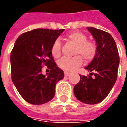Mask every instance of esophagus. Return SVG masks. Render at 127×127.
Segmentation results:
<instances>
[{
	"instance_id": "34e87169",
	"label": "esophagus",
	"mask_w": 127,
	"mask_h": 127,
	"mask_svg": "<svg viewBox=\"0 0 127 127\" xmlns=\"http://www.w3.org/2000/svg\"><path fill=\"white\" fill-rule=\"evenodd\" d=\"M64 75H65V76H68L69 75H70V73H68V72H64Z\"/></svg>"
}]
</instances>
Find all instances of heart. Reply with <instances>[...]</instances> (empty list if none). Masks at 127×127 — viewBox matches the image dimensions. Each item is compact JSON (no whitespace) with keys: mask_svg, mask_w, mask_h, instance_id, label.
Returning <instances> with one entry per match:
<instances>
[{"mask_svg":"<svg viewBox=\"0 0 127 127\" xmlns=\"http://www.w3.org/2000/svg\"><path fill=\"white\" fill-rule=\"evenodd\" d=\"M67 39L76 45L73 58H63L58 62L59 67L67 72H72L82 66L83 59L87 62L92 61L97 53V47L95 42L87 40L88 37L84 33L74 31L66 36ZM51 52L54 58L60 57L61 54V44L59 39H56L51 46Z\"/></svg>","mask_w":127,"mask_h":127,"instance_id":"obj_1","label":"heart"}]
</instances>
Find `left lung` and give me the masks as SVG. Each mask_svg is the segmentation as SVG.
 <instances>
[{
  "instance_id": "1",
  "label": "left lung",
  "mask_w": 127,
  "mask_h": 127,
  "mask_svg": "<svg viewBox=\"0 0 127 127\" xmlns=\"http://www.w3.org/2000/svg\"><path fill=\"white\" fill-rule=\"evenodd\" d=\"M96 41L97 53L85 69L90 76H80L73 88L76 97L82 102L95 105L106 98L117 78L120 57L116 42L108 32L87 27ZM92 75H93V77Z\"/></svg>"
}]
</instances>
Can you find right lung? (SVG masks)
Listing matches in <instances>:
<instances>
[{"instance_id": "add662e5", "label": "right lung", "mask_w": 127, "mask_h": 127, "mask_svg": "<svg viewBox=\"0 0 127 127\" xmlns=\"http://www.w3.org/2000/svg\"><path fill=\"white\" fill-rule=\"evenodd\" d=\"M62 30L36 29L18 37L10 54L11 77L17 91L27 102L42 105L52 100L56 83L64 78V71L56 66L51 49ZM43 65L50 69L41 73Z\"/></svg>"}]
</instances>
